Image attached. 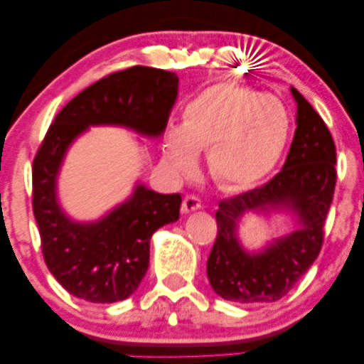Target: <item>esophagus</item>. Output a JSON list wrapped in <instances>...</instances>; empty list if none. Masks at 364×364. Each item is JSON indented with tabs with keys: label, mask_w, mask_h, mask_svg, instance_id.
<instances>
[{
	"label": "esophagus",
	"mask_w": 364,
	"mask_h": 364,
	"mask_svg": "<svg viewBox=\"0 0 364 364\" xmlns=\"http://www.w3.org/2000/svg\"><path fill=\"white\" fill-rule=\"evenodd\" d=\"M202 207V200L198 198L196 195H185V198H183V203H181V210L188 214V212H193L196 208Z\"/></svg>",
	"instance_id": "obj_1"
}]
</instances>
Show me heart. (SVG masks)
<instances>
[{"mask_svg":"<svg viewBox=\"0 0 364 364\" xmlns=\"http://www.w3.org/2000/svg\"><path fill=\"white\" fill-rule=\"evenodd\" d=\"M289 136V114L274 95L237 83L208 87L186 106L181 129L164 141V157L179 173L207 152L212 173L228 186L243 188L265 178Z\"/></svg>","mask_w":364,"mask_h":364,"instance_id":"1","label":"heart"}]
</instances>
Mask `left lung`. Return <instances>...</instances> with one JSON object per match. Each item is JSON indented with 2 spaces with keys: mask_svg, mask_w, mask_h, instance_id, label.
<instances>
[{
  "mask_svg": "<svg viewBox=\"0 0 364 364\" xmlns=\"http://www.w3.org/2000/svg\"><path fill=\"white\" fill-rule=\"evenodd\" d=\"M298 102L294 139L282 169L265 185L220 200L217 237L207 275L220 298L236 303H274L308 272L323 245V225L336 190V144L311 104L292 87ZM287 208L300 229L260 254L240 248L235 228L248 210Z\"/></svg>",
  "mask_w": 364,
  "mask_h": 364,
  "instance_id": "obj_1",
  "label": "left lung"
}]
</instances>
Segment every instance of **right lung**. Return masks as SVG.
<instances>
[{
    "mask_svg": "<svg viewBox=\"0 0 364 364\" xmlns=\"http://www.w3.org/2000/svg\"><path fill=\"white\" fill-rule=\"evenodd\" d=\"M178 95L176 73L132 66L101 78L58 112L32 164V208L44 262L75 298L114 303L136 291L149 269L150 236L179 219L181 195L144 185L97 223L78 224L56 202V176L66 149L90 124H121L159 136Z\"/></svg>",
    "mask_w": 364,
    "mask_h": 364,
    "instance_id": "obj_1",
    "label": "right lung"
}]
</instances>
